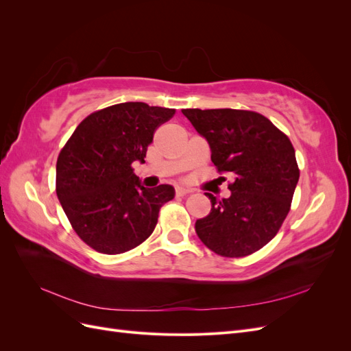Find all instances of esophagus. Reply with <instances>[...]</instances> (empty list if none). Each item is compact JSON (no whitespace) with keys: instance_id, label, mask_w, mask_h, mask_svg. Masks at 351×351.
Listing matches in <instances>:
<instances>
[{"instance_id":"1","label":"esophagus","mask_w":351,"mask_h":351,"mask_svg":"<svg viewBox=\"0 0 351 351\" xmlns=\"http://www.w3.org/2000/svg\"><path fill=\"white\" fill-rule=\"evenodd\" d=\"M190 193V189H186V187H176V195L177 196H186Z\"/></svg>"}]
</instances>
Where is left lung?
<instances>
[{
    "instance_id": "1",
    "label": "left lung",
    "mask_w": 351,
    "mask_h": 351,
    "mask_svg": "<svg viewBox=\"0 0 351 351\" xmlns=\"http://www.w3.org/2000/svg\"><path fill=\"white\" fill-rule=\"evenodd\" d=\"M204 136L218 173H231L227 199H210L209 215L196 221L208 249L244 258L268 244L289 215L300 169L294 147L267 117L247 110H182Z\"/></svg>"
}]
</instances>
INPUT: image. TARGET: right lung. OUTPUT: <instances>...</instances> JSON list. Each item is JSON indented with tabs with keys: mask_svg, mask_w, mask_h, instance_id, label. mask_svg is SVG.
<instances>
[{
	"mask_svg": "<svg viewBox=\"0 0 351 351\" xmlns=\"http://www.w3.org/2000/svg\"><path fill=\"white\" fill-rule=\"evenodd\" d=\"M173 108L123 102L88 115L57 159L56 190L76 234L89 247L120 254L139 246L158 222L174 187L146 189L133 173Z\"/></svg>",
	"mask_w": 351,
	"mask_h": 351,
	"instance_id": "obj_1",
	"label": "right lung"
}]
</instances>
